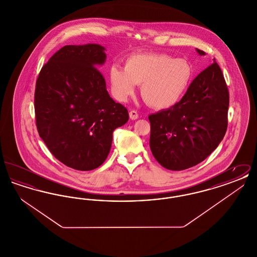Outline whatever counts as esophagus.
Segmentation results:
<instances>
[{
	"instance_id": "1",
	"label": "esophagus",
	"mask_w": 257,
	"mask_h": 257,
	"mask_svg": "<svg viewBox=\"0 0 257 257\" xmlns=\"http://www.w3.org/2000/svg\"><path fill=\"white\" fill-rule=\"evenodd\" d=\"M129 116H130V118L132 120H136V119L139 118V114H138V112L136 110H130L129 111Z\"/></svg>"
}]
</instances>
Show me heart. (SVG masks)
<instances>
[{
    "label": "heart",
    "mask_w": 257,
    "mask_h": 257,
    "mask_svg": "<svg viewBox=\"0 0 257 257\" xmlns=\"http://www.w3.org/2000/svg\"><path fill=\"white\" fill-rule=\"evenodd\" d=\"M194 78V67L185 59L166 54H136L124 63V69L113 65L109 70L112 94L125 102L141 85V96L148 106L170 109L186 94Z\"/></svg>",
    "instance_id": "heart-1"
}]
</instances>
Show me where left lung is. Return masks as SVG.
Segmentation results:
<instances>
[{
  "label": "left lung",
  "instance_id": "left-lung-1",
  "mask_svg": "<svg viewBox=\"0 0 257 257\" xmlns=\"http://www.w3.org/2000/svg\"><path fill=\"white\" fill-rule=\"evenodd\" d=\"M228 106L227 86L214 59L176 105L148 116L155 159L171 171L187 170L206 159L225 135Z\"/></svg>",
  "mask_w": 257,
  "mask_h": 257
}]
</instances>
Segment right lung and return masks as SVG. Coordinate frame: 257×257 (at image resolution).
Instances as JSON below:
<instances>
[{
    "mask_svg": "<svg viewBox=\"0 0 257 257\" xmlns=\"http://www.w3.org/2000/svg\"><path fill=\"white\" fill-rule=\"evenodd\" d=\"M99 44L66 45L38 75L35 110L38 134L65 166L91 171L110 152L112 132L128 121L127 109L107 91L98 66L106 61Z\"/></svg>",
    "mask_w": 257,
    "mask_h": 257,
    "instance_id": "1",
    "label": "right lung"
}]
</instances>
